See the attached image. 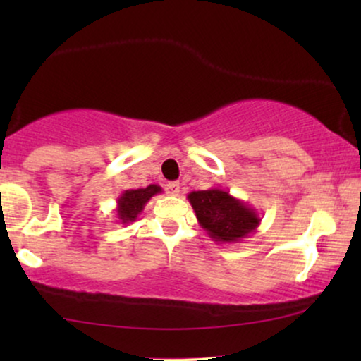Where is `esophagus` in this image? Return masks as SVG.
<instances>
[{"mask_svg": "<svg viewBox=\"0 0 361 361\" xmlns=\"http://www.w3.org/2000/svg\"><path fill=\"white\" fill-rule=\"evenodd\" d=\"M166 192L172 197H177L180 194V184L179 182H169V184L166 185Z\"/></svg>", "mask_w": 361, "mask_h": 361, "instance_id": "34e87169", "label": "esophagus"}]
</instances>
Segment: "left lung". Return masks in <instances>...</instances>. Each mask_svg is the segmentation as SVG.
<instances>
[{
  "label": "left lung",
  "mask_w": 361,
  "mask_h": 361,
  "mask_svg": "<svg viewBox=\"0 0 361 361\" xmlns=\"http://www.w3.org/2000/svg\"><path fill=\"white\" fill-rule=\"evenodd\" d=\"M187 199L200 226L216 243H240L261 224L256 209L219 187L190 192Z\"/></svg>",
  "instance_id": "8db88e82"
}]
</instances>
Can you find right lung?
<instances>
[{
  "label": "right lung",
  "mask_w": 361,
  "mask_h": 361,
  "mask_svg": "<svg viewBox=\"0 0 361 361\" xmlns=\"http://www.w3.org/2000/svg\"><path fill=\"white\" fill-rule=\"evenodd\" d=\"M162 189L157 184H149L145 189H130L125 190L116 199V220L118 224L128 225L131 221H136L141 212L145 210V205L152 197L161 194Z\"/></svg>",
  "instance_id": "add662e5"
}]
</instances>
